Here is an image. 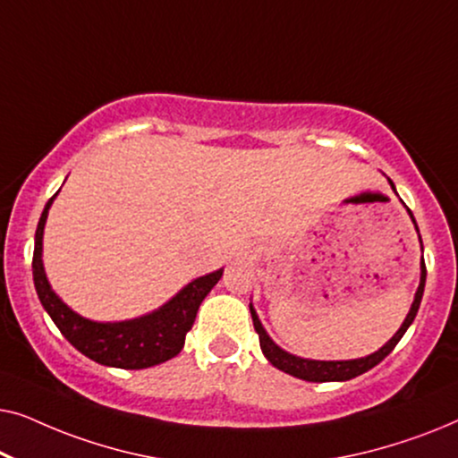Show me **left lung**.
<instances>
[{"mask_svg": "<svg viewBox=\"0 0 458 458\" xmlns=\"http://www.w3.org/2000/svg\"><path fill=\"white\" fill-rule=\"evenodd\" d=\"M390 185H392V190L396 191V187H394L392 181H390ZM409 215L412 218V223H415V216H412L411 210H409ZM415 229H417V223H415ZM417 233H419V229H417ZM419 242H421V235H419ZM425 275H428V271H425V262H421V281H419L415 300H412V306H411L409 315H406V318H404V323L400 325V329L392 335V340L387 342L386 346H381L377 352L362 356V359H354V360H310V359H300V356L285 352L284 348H279L277 344L268 337L265 327H262L259 315H256L252 304H250V312H252L254 329H256V334H259L262 354H265L267 360L271 362L273 367H277L279 371L290 373V375H293V377L304 379V381H317V384H321V381H348L352 377H359V375L367 373L369 369L379 365V362L384 360L394 348H396L400 337L406 334V329H409L411 323L415 321L419 304H421V298H423V290H425Z\"/></svg>", "mask_w": 458, "mask_h": 458, "instance_id": "left-lung-1", "label": "left lung"}]
</instances>
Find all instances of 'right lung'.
Here are the masks:
<instances>
[{
  "label": "right lung",
  "mask_w": 458,
  "mask_h": 458,
  "mask_svg": "<svg viewBox=\"0 0 458 458\" xmlns=\"http://www.w3.org/2000/svg\"><path fill=\"white\" fill-rule=\"evenodd\" d=\"M54 198H49L46 208H43L39 225H37L35 231L33 281L43 309L52 317L60 334L81 354L106 367L148 369L177 356L185 344L187 331L191 329L193 321H196L199 304L208 296L212 287L218 284V279L223 277V268L193 279L177 296L168 300L158 310L149 312V315L118 323L89 321V318L81 317L68 309L55 296V292L46 277V271H43V229H46L47 212Z\"/></svg>",
  "instance_id": "1"
}]
</instances>
